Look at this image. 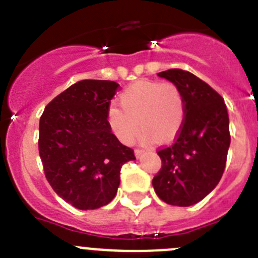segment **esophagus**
Wrapping results in <instances>:
<instances>
[{
  "instance_id": "1",
  "label": "esophagus",
  "mask_w": 258,
  "mask_h": 258,
  "mask_svg": "<svg viewBox=\"0 0 258 258\" xmlns=\"http://www.w3.org/2000/svg\"><path fill=\"white\" fill-rule=\"evenodd\" d=\"M134 153H136L137 158H141L142 154L144 153V151H142V149H136V151H134Z\"/></svg>"
}]
</instances>
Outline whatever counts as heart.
<instances>
[{"instance_id": "1", "label": "heart", "mask_w": 258, "mask_h": 258, "mask_svg": "<svg viewBox=\"0 0 258 258\" xmlns=\"http://www.w3.org/2000/svg\"><path fill=\"white\" fill-rule=\"evenodd\" d=\"M120 105L107 109V124L124 144H132L143 126L141 141L149 143L173 138L182 126L185 101L180 88L171 82H139L125 90Z\"/></svg>"}]
</instances>
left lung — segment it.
<instances>
[{
  "mask_svg": "<svg viewBox=\"0 0 258 258\" xmlns=\"http://www.w3.org/2000/svg\"><path fill=\"white\" fill-rule=\"evenodd\" d=\"M180 88L185 117L175 143L159 149L162 167L153 187L161 200L190 207L219 183L230 146L229 117L224 100L208 83L182 70L159 72Z\"/></svg>",
  "mask_w": 258,
  "mask_h": 258,
  "instance_id": "8db88e82",
  "label": "left lung"
}]
</instances>
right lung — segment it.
I'll list each match as a JSON object with an SVG mask.
<instances>
[{"label": "right lung", "instance_id": "add662e5", "mask_svg": "<svg viewBox=\"0 0 258 258\" xmlns=\"http://www.w3.org/2000/svg\"><path fill=\"white\" fill-rule=\"evenodd\" d=\"M119 90L114 81H80L49 102L39 121L46 180L80 210L109 204L120 185L121 166L136 159L107 124V109Z\"/></svg>", "mask_w": 258, "mask_h": 258}]
</instances>
